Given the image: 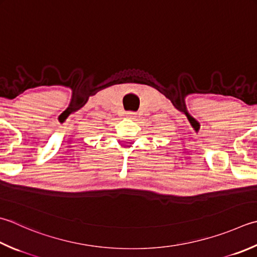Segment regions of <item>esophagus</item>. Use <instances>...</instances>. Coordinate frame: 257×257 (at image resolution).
<instances>
[{
    "label": "esophagus",
    "instance_id": "34e87169",
    "mask_svg": "<svg viewBox=\"0 0 257 257\" xmlns=\"http://www.w3.org/2000/svg\"><path fill=\"white\" fill-rule=\"evenodd\" d=\"M125 117H127L128 119H135L136 113L135 112H127V113H125Z\"/></svg>",
    "mask_w": 257,
    "mask_h": 257
}]
</instances>
